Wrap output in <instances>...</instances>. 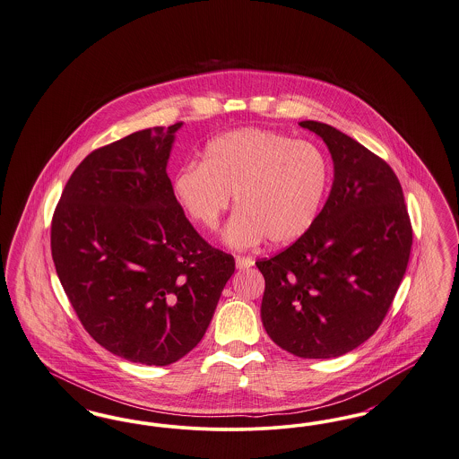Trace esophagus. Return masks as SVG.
<instances>
[{
    "label": "esophagus",
    "mask_w": 459,
    "mask_h": 459,
    "mask_svg": "<svg viewBox=\"0 0 459 459\" xmlns=\"http://www.w3.org/2000/svg\"><path fill=\"white\" fill-rule=\"evenodd\" d=\"M237 269H248L254 265V259L252 257H243V255H237Z\"/></svg>",
    "instance_id": "esophagus-1"
}]
</instances>
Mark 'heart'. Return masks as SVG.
<instances>
[{"mask_svg":"<svg viewBox=\"0 0 459 459\" xmlns=\"http://www.w3.org/2000/svg\"><path fill=\"white\" fill-rule=\"evenodd\" d=\"M331 164L317 145L274 130L241 128L211 140L185 164L173 192L202 230L218 228L231 195L238 209L222 239L233 248L286 247L308 233L329 190Z\"/></svg>","mask_w":459,"mask_h":459,"instance_id":"obj_1","label":"heart"}]
</instances>
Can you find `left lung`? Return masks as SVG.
Instances as JSON below:
<instances>
[{"label": "left lung", "mask_w": 459, "mask_h": 459, "mask_svg": "<svg viewBox=\"0 0 459 459\" xmlns=\"http://www.w3.org/2000/svg\"><path fill=\"white\" fill-rule=\"evenodd\" d=\"M325 142L334 179L305 237L257 260L262 324L299 359H336L370 338L406 273L413 243L403 188L391 166L319 121H299Z\"/></svg>", "instance_id": "1"}]
</instances>
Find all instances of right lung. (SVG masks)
Listing matches in <instances>:
<instances>
[{
    "instance_id": "1",
    "label": "right lung",
    "mask_w": 459,
    "mask_h": 459,
    "mask_svg": "<svg viewBox=\"0 0 459 459\" xmlns=\"http://www.w3.org/2000/svg\"><path fill=\"white\" fill-rule=\"evenodd\" d=\"M181 125L91 152L51 222L56 274L82 325L143 365H169L199 344L235 273V259L186 220L166 173Z\"/></svg>"
}]
</instances>
